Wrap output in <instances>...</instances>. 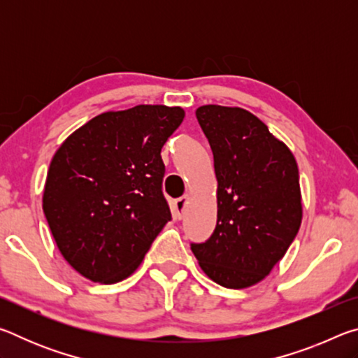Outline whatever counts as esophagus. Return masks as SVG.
I'll return each mask as SVG.
<instances>
[{
	"label": "esophagus",
	"instance_id": "obj_1",
	"mask_svg": "<svg viewBox=\"0 0 358 358\" xmlns=\"http://www.w3.org/2000/svg\"><path fill=\"white\" fill-rule=\"evenodd\" d=\"M187 201H189V196H183V197H180V199H177V201H175V213H177L178 217L183 216L185 210L187 207Z\"/></svg>",
	"mask_w": 358,
	"mask_h": 358
}]
</instances>
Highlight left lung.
I'll list each match as a JSON object with an SVG mask.
<instances>
[{"label": "left lung", "instance_id": "obj_1", "mask_svg": "<svg viewBox=\"0 0 358 358\" xmlns=\"http://www.w3.org/2000/svg\"><path fill=\"white\" fill-rule=\"evenodd\" d=\"M196 117L215 157L217 221L213 235L191 250L211 281L251 287L299 234V167L287 145L245 108L208 104Z\"/></svg>", "mask_w": 358, "mask_h": 358}]
</instances>
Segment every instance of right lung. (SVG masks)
Returning a JSON list of instances; mask_svg holds the SVG:
<instances>
[{
	"label": "right lung",
	"instance_id": "obj_1",
	"mask_svg": "<svg viewBox=\"0 0 358 358\" xmlns=\"http://www.w3.org/2000/svg\"><path fill=\"white\" fill-rule=\"evenodd\" d=\"M183 118L181 107L159 104L108 110L53 155L42 210L62 256L83 278L126 280L171 221L161 148Z\"/></svg>",
	"mask_w": 358,
	"mask_h": 358
}]
</instances>
